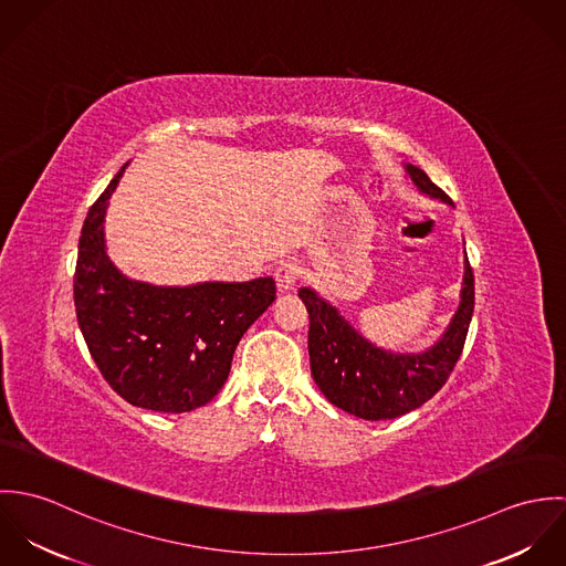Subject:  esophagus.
I'll use <instances>...</instances> for the list:
<instances>
[{
  "instance_id": "34e87169",
  "label": "esophagus",
  "mask_w": 566,
  "mask_h": 566,
  "mask_svg": "<svg viewBox=\"0 0 566 566\" xmlns=\"http://www.w3.org/2000/svg\"><path fill=\"white\" fill-rule=\"evenodd\" d=\"M298 279H301V268L292 261H283L274 270V281H276L279 292H292L296 287Z\"/></svg>"
}]
</instances>
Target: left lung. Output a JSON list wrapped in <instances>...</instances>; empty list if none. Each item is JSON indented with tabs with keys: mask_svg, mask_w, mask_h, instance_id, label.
<instances>
[{
	"mask_svg": "<svg viewBox=\"0 0 566 566\" xmlns=\"http://www.w3.org/2000/svg\"><path fill=\"white\" fill-rule=\"evenodd\" d=\"M411 185L444 205L453 202L429 176L405 163ZM310 312L312 377L328 403L364 420H390L427 403L453 373L475 307V281L464 256L460 305L436 344L420 353H395L366 339L312 287H301Z\"/></svg>",
	"mask_w": 566,
	"mask_h": 566,
	"instance_id": "8db88e82",
	"label": "left lung"
}]
</instances>
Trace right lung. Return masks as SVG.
I'll return each instance as SVG.
<instances>
[{"label": "right lung", "instance_id": "1", "mask_svg": "<svg viewBox=\"0 0 566 566\" xmlns=\"http://www.w3.org/2000/svg\"><path fill=\"white\" fill-rule=\"evenodd\" d=\"M126 165L88 209L74 303L82 337L108 386L130 405L182 413L224 386L248 326L276 298L272 276L185 287L128 279L106 254L104 218Z\"/></svg>", "mask_w": 566, "mask_h": 566}]
</instances>
